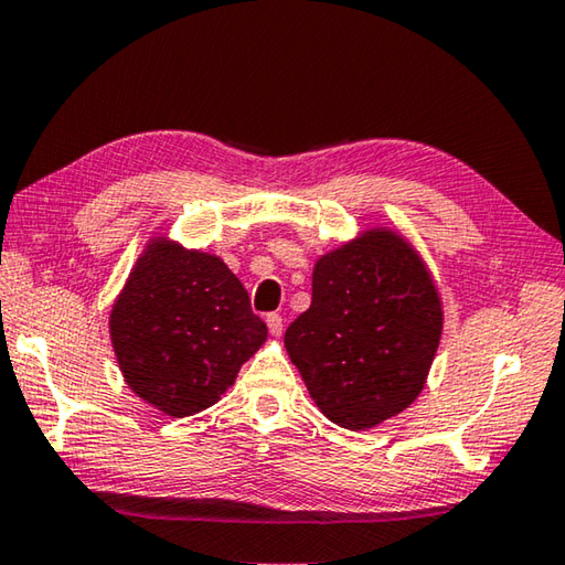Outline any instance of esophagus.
I'll return each mask as SVG.
<instances>
[{
  "label": "esophagus",
  "mask_w": 565,
  "mask_h": 565,
  "mask_svg": "<svg viewBox=\"0 0 565 565\" xmlns=\"http://www.w3.org/2000/svg\"><path fill=\"white\" fill-rule=\"evenodd\" d=\"M266 326H269V333L279 338L284 333V318L279 313H269L266 316Z\"/></svg>",
  "instance_id": "34e87169"
}]
</instances>
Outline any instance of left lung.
I'll use <instances>...</instances> for the list:
<instances>
[{"label": "left lung", "instance_id": "obj_1", "mask_svg": "<svg viewBox=\"0 0 565 565\" xmlns=\"http://www.w3.org/2000/svg\"><path fill=\"white\" fill-rule=\"evenodd\" d=\"M443 335V303L419 254L390 230L323 254L311 306L284 345L318 409L345 429L395 417L423 393Z\"/></svg>", "mask_w": 565, "mask_h": 565}]
</instances>
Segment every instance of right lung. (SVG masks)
Returning a JSON list of instances; mask_svg holds the SVG:
<instances>
[{
  "mask_svg": "<svg viewBox=\"0 0 565 565\" xmlns=\"http://www.w3.org/2000/svg\"><path fill=\"white\" fill-rule=\"evenodd\" d=\"M110 341L132 393L170 417L202 413L266 341L220 256L152 239L113 303Z\"/></svg>",
  "mask_w": 565,
  "mask_h": 565,
  "instance_id": "add662e5",
  "label": "right lung"
}]
</instances>
